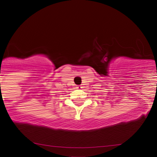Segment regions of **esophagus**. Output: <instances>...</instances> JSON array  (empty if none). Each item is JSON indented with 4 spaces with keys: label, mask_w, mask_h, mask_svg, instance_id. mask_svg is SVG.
Segmentation results:
<instances>
[{
    "label": "esophagus",
    "mask_w": 157,
    "mask_h": 157,
    "mask_svg": "<svg viewBox=\"0 0 157 157\" xmlns=\"http://www.w3.org/2000/svg\"><path fill=\"white\" fill-rule=\"evenodd\" d=\"M77 89H78V90H81V89H82V86H78L77 87H76Z\"/></svg>",
    "instance_id": "1"
}]
</instances>
